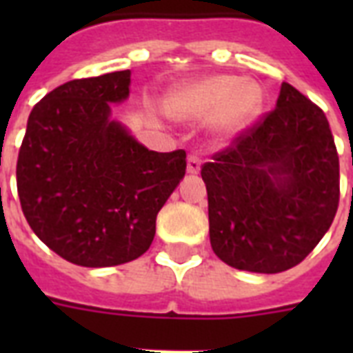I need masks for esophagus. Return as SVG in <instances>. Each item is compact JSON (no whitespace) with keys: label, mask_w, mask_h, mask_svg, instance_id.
<instances>
[{"label":"esophagus","mask_w":353,"mask_h":353,"mask_svg":"<svg viewBox=\"0 0 353 353\" xmlns=\"http://www.w3.org/2000/svg\"><path fill=\"white\" fill-rule=\"evenodd\" d=\"M201 168V157L196 154H190L187 159V172L188 174H198Z\"/></svg>","instance_id":"1"}]
</instances>
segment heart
<instances>
[{
    "instance_id": "obj_1",
    "label": "heart",
    "mask_w": 353,
    "mask_h": 353,
    "mask_svg": "<svg viewBox=\"0 0 353 353\" xmlns=\"http://www.w3.org/2000/svg\"><path fill=\"white\" fill-rule=\"evenodd\" d=\"M262 106V91L251 80L232 74H212L179 85L166 102L179 119L212 115V128L220 135H234L249 126Z\"/></svg>"
}]
</instances>
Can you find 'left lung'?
Returning a JSON list of instances; mask_svg holds the SVG:
<instances>
[{
    "instance_id": "8db88e82",
    "label": "left lung",
    "mask_w": 353,
    "mask_h": 353,
    "mask_svg": "<svg viewBox=\"0 0 353 353\" xmlns=\"http://www.w3.org/2000/svg\"><path fill=\"white\" fill-rule=\"evenodd\" d=\"M216 256L252 273L301 263L339 207V155L317 104L282 82L263 113L201 166Z\"/></svg>"
}]
</instances>
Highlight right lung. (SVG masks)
Segmentation results:
<instances>
[{
    "label": "right lung",
    "mask_w": 353,
    "mask_h": 353,
    "mask_svg": "<svg viewBox=\"0 0 353 353\" xmlns=\"http://www.w3.org/2000/svg\"><path fill=\"white\" fill-rule=\"evenodd\" d=\"M132 73L77 79L29 115L16 165L21 210L34 234L68 262L110 268L148 251L155 218L185 176L187 154L144 148L110 121Z\"/></svg>",
    "instance_id": "right-lung-1"
}]
</instances>
